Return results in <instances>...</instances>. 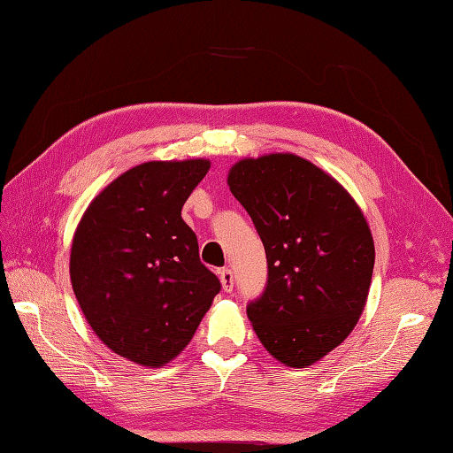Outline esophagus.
Returning <instances> with one entry per match:
<instances>
[{"label": "esophagus", "instance_id": "34e87169", "mask_svg": "<svg viewBox=\"0 0 453 453\" xmlns=\"http://www.w3.org/2000/svg\"><path fill=\"white\" fill-rule=\"evenodd\" d=\"M219 281H222L224 291L234 289V272H231L229 268L219 270Z\"/></svg>", "mask_w": 453, "mask_h": 453}]
</instances>
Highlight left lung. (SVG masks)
Wrapping results in <instances>:
<instances>
[{
	"label": "left lung",
	"instance_id": "1",
	"mask_svg": "<svg viewBox=\"0 0 453 453\" xmlns=\"http://www.w3.org/2000/svg\"><path fill=\"white\" fill-rule=\"evenodd\" d=\"M227 185L268 260L266 288L247 304L249 320L272 357L304 369L361 317L374 268L369 224L334 177L296 154L245 157Z\"/></svg>",
	"mask_w": 453,
	"mask_h": 453
}]
</instances>
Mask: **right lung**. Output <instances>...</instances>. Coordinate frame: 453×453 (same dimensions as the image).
I'll list each match as a JSON object with an SVG mask.
<instances>
[{"label": "right lung", "mask_w": 453, "mask_h": 453, "mask_svg": "<svg viewBox=\"0 0 453 453\" xmlns=\"http://www.w3.org/2000/svg\"><path fill=\"white\" fill-rule=\"evenodd\" d=\"M210 162H146L104 188L71 245L84 319L113 353L162 366L181 353L222 283L198 257L181 208Z\"/></svg>", "instance_id": "right-lung-1"}]
</instances>
